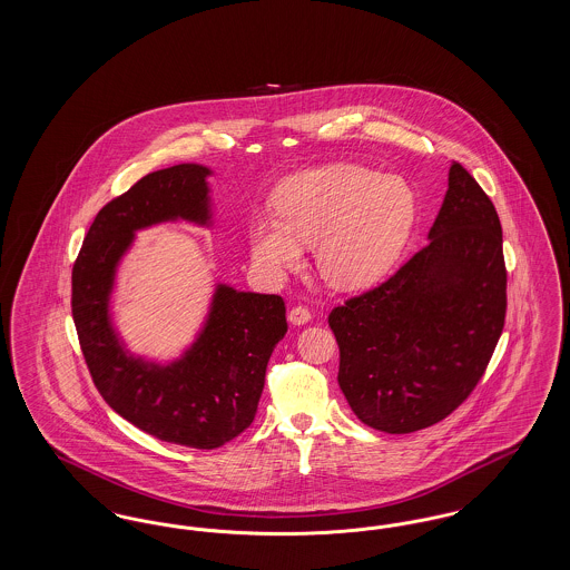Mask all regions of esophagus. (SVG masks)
I'll return each instance as SVG.
<instances>
[{"label":"esophagus","instance_id":"1","mask_svg":"<svg viewBox=\"0 0 570 570\" xmlns=\"http://www.w3.org/2000/svg\"><path fill=\"white\" fill-rule=\"evenodd\" d=\"M288 321H291V325H307V323L312 321V314H309L307 307L297 305V307H293V309L288 312Z\"/></svg>","mask_w":570,"mask_h":570}]
</instances>
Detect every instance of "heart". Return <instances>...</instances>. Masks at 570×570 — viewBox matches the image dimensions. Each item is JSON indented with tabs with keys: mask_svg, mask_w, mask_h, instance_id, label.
<instances>
[{
	"mask_svg": "<svg viewBox=\"0 0 570 570\" xmlns=\"http://www.w3.org/2000/svg\"><path fill=\"white\" fill-rule=\"evenodd\" d=\"M416 222V194L400 175L333 163L301 170L275 190V212H258L247 228L254 265L279 277L314 245L328 286L353 291L376 282L404 249Z\"/></svg>",
	"mask_w": 570,
	"mask_h": 570,
	"instance_id": "obj_1",
	"label": "heart"
}]
</instances>
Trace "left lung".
Segmentation results:
<instances>
[{"label": "left lung", "mask_w": 570, "mask_h": 570, "mask_svg": "<svg viewBox=\"0 0 570 570\" xmlns=\"http://www.w3.org/2000/svg\"><path fill=\"white\" fill-rule=\"evenodd\" d=\"M504 314L500 219L474 177L451 163L423 249L379 288L328 314L348 406L386 434L442 421L483 376Z\"/></svg>", "instance_id": "1"}]
</instances>
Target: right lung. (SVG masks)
<instances>
[{
    "mask_svg": "<svg viewBox=\"0 0 570 570\" xmlns=\"http://www.w3.org/2000/svg\"><path fill=\"white\" fill-rule=\"evenodd\" d=\"M212 175L194 163L145 175L100 209L72 269V316L100 395L138 430L190 449H217L254 421L267 363L288 328L284 301L216 282L194 340L158 361L132 353L115 325L112 298L140 230L214 226Z\"/></svg>",
    "mask_w": 570,
    "mask_h": 570,
    "instance_id": "obj_1",
    "label": "right lung"
}]
</instances>
